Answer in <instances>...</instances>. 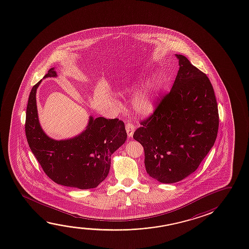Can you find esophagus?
Wrapping results in <instances>:
<instances>
[{
    "mask_svg": "<svg viewBox=\"0 0 249 249\" xmlns=\"http://www.w3.org/2000/svg\"><path fill=\"white\" fill-rule=\"evenodd\" d=\"M134 130H135V128H134V126L133 125V123H126V134H127V137H128V138H132V137H133Z\"/></svg>",
    "mask_w": 249,
    "mask_h": 249,
    "instance_id": "1",
    "label": "esophagus"
}]
</instances>
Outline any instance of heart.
<instances>
[{
  "mask_svg": "<svg viewBox=\"0 0 249 249\" xmlns=\"http://www.w3.org/2000/svg\"><path fill=\"white\" fill-rule=\"evenodd\" d=\"M132 87H125L123 91H128ZM160 90V84L156 79L147 82L142 89L134 94L132 101L133 107L138 115L148 116L152 115L156 107L158 93Z\"/></svg>",
  "mask_w": 249,
  "mask_h": 249,
  "instance_id": "b5f03b06",
  "label": "heart"
}]
</instances>
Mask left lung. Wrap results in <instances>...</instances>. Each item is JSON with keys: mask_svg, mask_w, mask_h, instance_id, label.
Listing matches in <instances>:
<instances>
[{"mask_svg": "<svg viewBox=\"0 0 249 249\" xmlns=\"http://www.w3.org/2000/svg\"><path fill=\"white\" fill-rule=\"evenodd\" d=\"M176 57L179 70L171 91L134 134L144 147L147 174L164 184L195 172L218 132V107L211 81L187 57Z\"/></svg>", "mask_w": 249, "mask_h": 249, "instance_id": "left-lung-1", "label": "left lung"}]
</instances>
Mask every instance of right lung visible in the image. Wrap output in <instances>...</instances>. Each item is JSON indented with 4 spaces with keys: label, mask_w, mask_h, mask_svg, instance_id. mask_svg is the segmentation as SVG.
I'll list each match as a JSON object with an SVG mask.
<instances>
[{
    "label": "right lung",
    "mask_w": 249,
    "mask_h": 249,
    "mask_svg": "<svg viewBox=\"0 0 249 249\" xmlns=\"http://www.w3.org/2000/svg\"><path fill=\"white\" fill-rule=\"evenodd\" d=\"M57 76L51 68L44 78ZM40 83L31 90L26 114L25 131L32 153L55 183L81 190L97 187L108 174L111 155L126 142L124 123L117 118L89 116L85 129L75 137L51 138L38 121L36 92Z\"/></svg>",
    "instance_id": "obj_1"
}]
</instances>
